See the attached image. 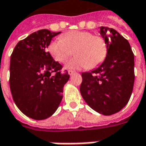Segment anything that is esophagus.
<instances>
[{
  "instance_id": "1",
  "label": "esophagus",
  "mask_w": 146,
  "mask_h": 146,
  "mask_svg": "<svg viewBox=\"0 0 146 146\" xmlns=\"http://www.w3.org/2000/svg\"><path fill=\"white\" fill-rule=\"evenodd\" d=\"M74 73H75V72H74L73 70H68V74H69L70 76H72Z\"/></svg>"
}]
</instances>
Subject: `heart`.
<instances>
[{"instance_id":"obj_1","label":"heart","mask_w":146,"mask_h":146,"mask_svg":"<svg viewBox=\"0 0 146 146\" xmlns=\"http://www.w3.org/2000/svg\"><path fill=\"white\" fill-rule=\"evenodd\" d=\"M48 51L55 61L60 63L66 62L73 51L76 57L66 64L67 68L93 69L105 59L108 43L100 34H94L90 31L73 30L64 33L61 38L52 41L48 45Z\"/></svg>"}]
</instances>
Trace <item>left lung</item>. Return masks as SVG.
<instances>
[{"instance_id":"1","label":"left lung","mask_w":146,"mask_h":146,"mask_svg":"<svg viewBox=\"0 0 146 146\" xmlns=\"http://www.w3.org/2000/svg\"><path fill=\"white\" fill-rule=\"evenodd\" d=\"M108 54L98 68L81 74L80 91L87 104L103 115L119 112L131 98L134 80V54L128 41L113 29L100 28Z\"/></svg>"}]
</instances>
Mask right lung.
Wrapping results in <instances>:
<instances>
[{
    "label": "right lung",
    "instance_id": "add662e5",
    "mask_svg": "<svg viewBox=\"0 0 146 146\" xmlns=\"http://www.w3.org/2000/svg\"><path fill=\"white\" fill-rule=\"evenodd\" d=\"M61 32L41 29L20 40L10 65V88L19 109L27 117L42 120L51 117L62 99L63 86L70 76L47 48Z\"/></svg>",
    "mask_w": 146,
    "mask_h": 146
}]
</instances>
